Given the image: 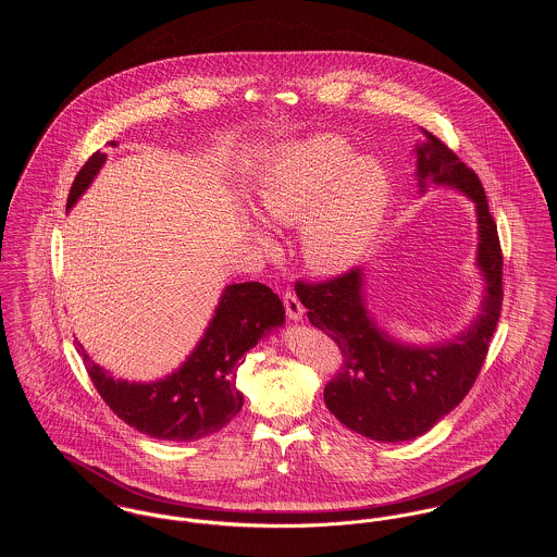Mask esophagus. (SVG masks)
Here are the masks:
<instances>
[{"label": "esophagus", "mask_w": 557, "mask_h": 557, "mask_svg": "<svg viewBox=\"0 0 557 557\" xmlns=\"http://www.w3.org/2000/svg\"><path fill=\"white\" fill-rule=\"evenodd\" d=\"M283 305H285V313L292 321H300L305 318V307L302 302L298 300V296L294 292H285L283 294Z\"/></svg>", "instance_id": "34e87169"}]
</instances>
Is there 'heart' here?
<instances>
[{
    "label": "heart",
    "instance_id": "b5f03b06",
    "mask_svg": "<svg viewBox=\"0 0 557 557\" xmlns=\"http://www.w3.org/2000/svg\"><path fill=\"white\" fill-rule=\"evenodd\" d=\"M388 201V175L373 159H358L338 135H315L285 146L257 182L263 219L305 230V257L323 274L354 265L375 234ZM268 246L270 239L259 234Z\"/></svg>",
    "mask_w": 557,
    "mask_h": 557
}]
</instances>
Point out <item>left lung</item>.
Segmentation results:
<instances>
[{
    "label": "left lung",
    "mask_w": 557,
    "mask_h": 557,
    "mask_svg": "<svg viewBox=\"0 0 557 557\" xmlns=\"http://www.w3.org/2000/svg\"><path fill=\"white\" fill-rule=\"evenodd\" d=\"M413 152L420 193L429 184L450 186L476 203V265L484 296L472 325L444 343L407 345L369 315L362 268L323 283H296L309 321L343 351V367L325 384L323 400L347 429L375 442L416 440L466 398L484 364L504 300L497 225L474 169L424 128Z\"/></svg>",
    "instance_id": "1"
}]
</instances>
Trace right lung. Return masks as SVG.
Returning <instances> with one entry per match:
<instances>
[{"label":"right lung","instance_id":"right-lung-1","mask_svg":"<svg viewBox=\"0 0 557 557\" xmlns=\"http://www.w3.org/2000/svg\"><path fill=\"white\" fill-rule=\"evenodd\" d=\"M104 160L107 154L96 152L81 166L66 210L79 201ZM283 321V302L270 287L234 283L225 287L214 318L193 354L162 380L148 384L115 380L94 364L81 343L77 351L98 395L117 418L154 440L195 442L221 431L238 416L244 405L236 384L242 356Z\"/></svg>","mask_w":557,"mask_h":557}]
</instances>
